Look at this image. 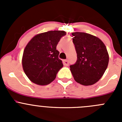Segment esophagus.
I'll list each match as a JSON object with an SVG mask.
<instances>
[{
	"label": "esophagus",
	"instance_id": "obj_1",
	"mask_svg": "<svg viewBox=\"0 0 122 122\" xmlns=\"http://www.w3.org/2000/svg\"><path fill=\"white\" fill-rule=\"evenodd\" d=\"M63 63L64 65H65V66H68L69 64V62L68 60H63Z\"/></svg>",
	"mask_w": 122,
	"mask_h": 122
}]
</instances>
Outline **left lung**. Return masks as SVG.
Listing matches in <instances>:
<instances>
[{
    "label": "left lung",
    "instance_id": "8db88e82",
    "mask_svg": "<svg viewBox=\"0 0 122 122\" xmlns=\"http://www.w3.org/2000/svg\"><path fill=\"white\" fill-rule=\"evenodd\" d=\"M73 42L77 61L70 65L74 80L83 86H91L100 80L107 68L109 54L103 42L84 32H73Z\"/></svg>",
    "mask_w": 122,
    "mask_h": 122
}]
</instances>
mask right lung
I'll list each match as a JSON object with an SVG mask.
<instances>
[{
    "label": "right lung",
    "instance_id": "right-lung-1",
    "mask_svg": "<svg viewBox=\"0 0 122 122\" xmlns=\"http://www.w3.org/2000/svg\"><path fill=\"white\" fill-rule=\"evenodd\" d=\"M65 31L54 30L41 33L33 36L24 50L22 65L28 78L36 84L45 86L50 84L63 67L56 49Z\"/></svg>",
    "mask_w": 122,
    "mask_h": 122
}]
</instances>
